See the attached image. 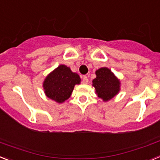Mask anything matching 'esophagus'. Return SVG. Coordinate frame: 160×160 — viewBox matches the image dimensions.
Returning a JSON list of instances; mask_svg holds the SVG:
<instances>
[{"label":"esophagus","mask_w":160,"mask_h":160,"mask_svg":"<svg viewBox=\"0 0 160 160\" xmlns=\"http://www.w3.org/2000/svg\"><path fill=\"white\" fill-rule=\"evenodd\" d=\"M88 77H87V76H83V78H82V83H83V84H88Z\"/></svg>","instance_id":"obj_1"}]
</instances>
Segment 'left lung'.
Returning a JSON list of instances; mask_svg holds the SVG:
<instances>
[{
	"label": "left lung",
	"instance_id": "1",
	"mask_svg": "<svg viewBox=\"0 0 160 160\" xmlns=\"http://www.w3.org/2000/svg\"><path fill=\"white\" fill-rule=\"evenodd\" d=\"M96 76L97 77L92 80V86L98 97L108 101L118 93L121 83L111 70L101 68L96 71Z\"/></svg>",
	"mask_w": 160,
	"mask_h": 160
}]
</instances>
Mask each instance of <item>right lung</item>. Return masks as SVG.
<instances>
[{"instance_id": "add662e5", "label": "right lung", "mask_w": 160, "mask_h": 160, "mask_svg": "<svg viewBox=\"0 0 160 160\" xmlns=\"http://www.w3.org/2000/svg\"><path fill=\"white\" fill-rule=\"evenodd\" d=\"M80 80L77 73L62 64L46 77L42 86L48 98L57 103H63L71 97L75 85L80 84Z\"/></svg>"}]
</instances>
